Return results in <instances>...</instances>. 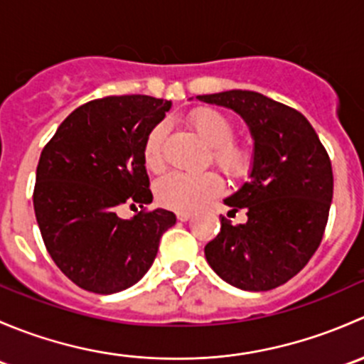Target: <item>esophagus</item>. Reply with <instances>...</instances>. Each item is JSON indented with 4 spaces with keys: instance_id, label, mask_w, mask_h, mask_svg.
<instances>
[{
    "instance_id": "esophagus-1",
    "label": "esophagus",
    "mask_w": 364,
    "mask_h": 364,
    "mask_svg": "<svg viewBox=\"0 0 364 364\" xmlns=\"http://www.w3.org/2000/svg\"><path fill=\"white\" fill-rule=\"evenodd\" d=\"M176 216H178L179 222H186V220L192 216V213H190V211H178V213H176Z\"/></svg>"
}]
</instances>
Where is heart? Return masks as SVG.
I'll return each mask as SVG.
<instances>
[{
    "label": "heart",
    "mask_w": 364,
    "mask_h": 364,
    "mask_svg": "<svg viewBox=\"0 0 364 364\" xmlns=\"http://www.w3.org/2000/svg\"><path fill=\"white\" fill-rule=\"evenodd\" d=\"M186 123L211 146V161L230 179H241L252 171L253 151L237 141L236 123L225 112L213 107H197L186 116ZM167 127L156 124L144 142V164L149 171L161 172L165 167L164 144ZM223 190L216 172H168L156 181L155 193L161 205L179 211H192L215 199Z\"/></svg>",
    "instance_id": "b5f03b06"
}]
</instances>
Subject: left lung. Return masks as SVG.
<instances>
[{"label": "left lung", "mask_w": 364, "mask_h": 364, "mask_svg": "<svg viewBox=\"0 0 364 364\" xmlns=\"http://www.w3.org/2000/svg\"><path fill=\"white\" fill-rule=\"evenodd\" d=\"M236 111L255 141L250 181L225 199L248 222L222 216L218 236L204 247L220 278L243 291H271L296 277L324 236L333 199L328 151L306 117L255 91L197 97Z\"/></svg>", "instance_id": "left-lung-1"}]
</instances>
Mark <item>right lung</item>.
Masks as SVG:
<instances>
[{
    "instance_id": "right-lung-1",
    "label": "right lung",
    "mask_w": 364,
    "mask_h": 364,
    "mask_svg": "<svg viewBox=\"0 0 364 364\" xmlns=\"http://www.w3.org/2000/svg\"><path fill=\"white\" fill-rule=\"evenodd\" d=\"M168 109L171 102L146 95L97 98L43 146L33 190L36 222L56 266L84 291L114 294L137 284L176 223L172 211L144 208L153 200L144 142ZM124 203L143 209L123 220L117 211Z\"/></svg>"
}]
</instances>
